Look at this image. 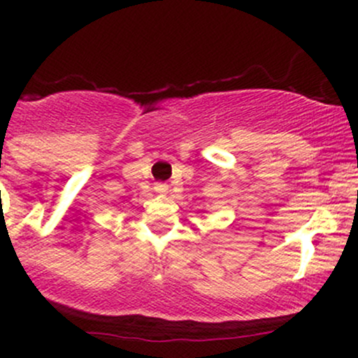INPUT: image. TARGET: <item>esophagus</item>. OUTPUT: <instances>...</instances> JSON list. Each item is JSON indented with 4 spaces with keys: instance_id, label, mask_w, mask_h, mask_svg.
I'll use <instances>...</instances> for the list:
<instances>
[{
    "instance_id": "esophagus-1",
    "label": "esophagus",
    "mask_w": 358,
    "mask_h": 358,
    "mask_svg": "<svg viewBox=\"0 0 358 358\" xmlns=\"http://www.w3.org/2000/svg\"><path fill=\"white\" fill-rule=\"evenodd\" d=\"M156 192H159V193H165L166 190H168V185H165V183H156Z\"/></svg>"
}]
</instances>
